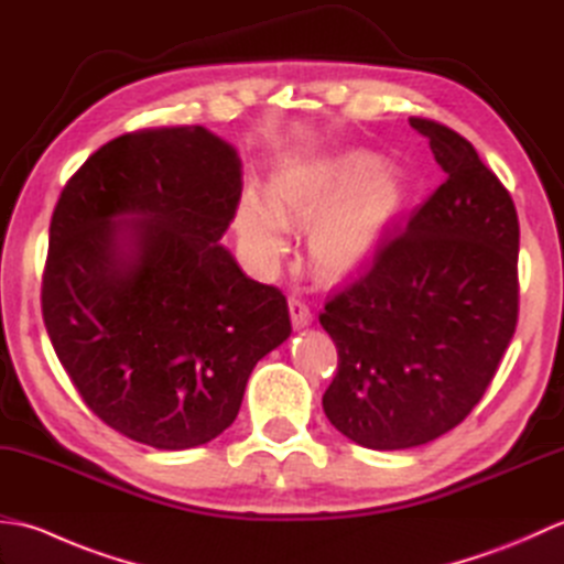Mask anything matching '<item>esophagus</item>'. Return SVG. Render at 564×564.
Listing matches in <instances>:
<instances>
[{
	"instance_id": "34e87169",
	"label": "esophagus",
	"mask_w": 564,
	"mask_h": 564,
	"mask_svg": "<svg viewBox=\"0 0 564 564\" xmlns=\"http://www.w3.org/2000/svg\"><path fill=\"white\" fill-rule=\"evenodd\" d=\"M289 310H291V322L295 329H303L313 322V310H310L307 303L301 301V297H291Z\"/></svg>"
}]
</instances>
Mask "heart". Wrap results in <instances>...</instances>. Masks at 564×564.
Masks as SVG:
<instances>
[{"label":"heart","instance_id":"obj_1","mask_svg":"<svg viewBox=\"0 0 564 564\" xmlns=\"http://www.w3.org/2000/svg\"><path fill=\"white\" fill-rule=\"evenodd\" d=\"M373 154H346L327 166H295L271 182L269 196L245 191L237 210L239 235L259 267H273L285 251L289 220H310V251L325 271H346L366 261L398 220L406 188L380 172Z\"/></svg>","mask_w":564,"mask_h":564}]
</instances>
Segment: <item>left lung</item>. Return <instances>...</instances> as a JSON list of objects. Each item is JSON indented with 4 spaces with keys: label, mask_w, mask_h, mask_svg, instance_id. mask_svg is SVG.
<instances>
[{
    "label": "left lung",
    "mask_w": 564,
    "mask_h": 564,
    "mask_svg": "<svg viewBox=\"0 0 564 564\" xmlns=\"http://www.w3.org/2000/svg\"><path fill=\"white\" fill-rule=\"evenodd\" d=\"M410 126L446 182L319 313L339 356L322 406L344 436L376 451L422 446L458 426L482 400L519 319V215L509 191L448 126Z\"/></svg>",
    "instance_id": "left-lung-1"
}]
</instances>
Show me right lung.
<instances>
[{"label":"right lung","instance_id":"1","mask_svg":"<svg viewBox=\"0 0 564 564\" xmlns=\"http://www.w3.org/2000/svg\"><path fill=\"white\" fill-rule=\"evenodd\" d=\"M239 196L235 150L200 126L106 142L59 194L43 322L84 404L118 434L162 451L220 436L259 358L289 339L285 295L218 245Z\"/></svg>","mask_w":564,"mask_h":564}]
</instances>
